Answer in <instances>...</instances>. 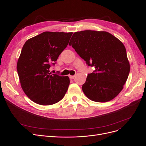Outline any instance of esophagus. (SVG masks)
<instances>
[{"instance_id": "esophagus-1", "label": "esophagus", "mask_w": 146, "mask_h": 146, "mask_svg": "<svg viewBox=\"0 0 146 146\" xmlns=\"http://www.w3.org/2000/svg\"><path fill=\"white\" fill-rule=\"evenodd\" d=\"M69 78H70V79H74V78H75V76H71V75H70V76H69Z\"/></svg>"}]
</instances>
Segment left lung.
I'll return each mask as SVG.
<instances>
[{
	"instance_id": "obj_1",
	"label": "left lung",
	"mask_w": 146,
	"mask_h": 146,
	"mask_svg": "<svg viewBox=\"0 0 146 146\" xmlns=\"http://www.w3.org/2000/svg\"><path fill=\"white\" fill-rule=\"evenodd\" d=\"M69 45L95 68L82 86L85 95L98 102L115 98L123 89L130 70L122 42L108 32L85 30L74 33Z\"/></svg>"
}]
</instances>
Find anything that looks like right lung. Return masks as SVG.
Wrapping results in <instances>:
<instances>
[{"instance_id": "add662e5", "label": "right lung", "mask_w": 146, "mask_h": 146, "mask_svg": "<svg viewBox=\"0 0 146 146\" xmlns=\"http://www.w3.org/2000/svg\"><path fill=\"white\" fill-rule=\"evenodd\" d=\"M73 33L44 32L28 40L17 63L21 88L34 102L54 104L63 98L70 79L50 73L59 55L67 47Z\"/></svg>"}]
</instances>
